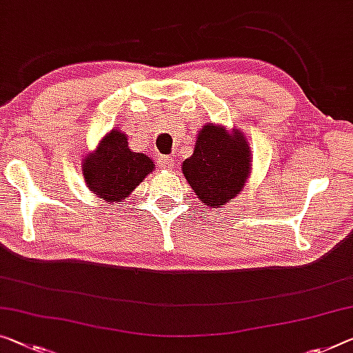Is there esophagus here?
I'll list each match as a JSON object with an SVG mask.
<instances>
[{"label": "esophagus", "mask_w": 353, "mask_h": 353, "mask_svg": "<svg viewBox=\"0 0 353 353\" xmlns=\"http://www.w3.org/2000/svg\"><path fill=\"white\" fill-rule=\"evenodd\" d=\"M158 164L162 170H170V169H173L175 161H173V158H170V156H161V158L158 159Z\"/></svg>", "instance_id": "34e87169"}]
</instances>
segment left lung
<instances>
[{"mask_svg": "<svg viewBox=\"0 0 353 353\" xmlns=\"http://www.w3.org/2000/svg\"><path fill=\"white\" fill-rule=\"evenodd\" d=\"M249 156L251 150L243 134H229L224 128L207 124L181 169L200 202L208 208H221L245 186L251 172Z\"/></svg>", "mask_w": 353, "mask_h": 353, "instance_id": "obj_1", "label": "left lung"}]
</instances>
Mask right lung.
<instances>
[{"label":"right lung","mask_w":353,"mask_h":353,"mask_svg":"<svg viewBox=\"0 0 353 353\" xmlns=\"http://www.w3.org/2000/svg\"><path fill=\"white\" fill-rule=\"evenodd\" d=\"M153 169V159L131 151L126 135L112 131L102 139L94 153L85 158L83 178L97 197L118 202L129 197Z\"/></svg>","instance_id":"add662e5"}]
</instances>
